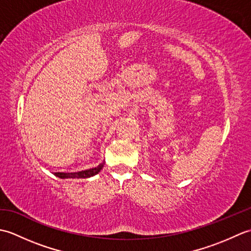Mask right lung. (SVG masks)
Listing matches in <instances>:
<instances>
[{
  "instance_id": "right-lung-1",
  "label": "right lung",
  "mask_w": 251,
  "mask_h": 251,
  "mask_svg": "<svg viewBox=\"0 0 251 251\" xmlns=\"http://www.w3.org/2000/svg\"><path fill=\"white\" fill-rule=\"evenodd\" d=\"M103 165H104V161L99 164L97 167H94V168H89L86 170H82V172H76V173H55L54 175L58 178H61V179H79V178H90L93 177V176L97 175L101 169L103 168Z\"/></svg>"
}]
</instances>
